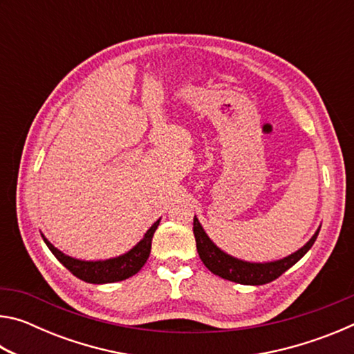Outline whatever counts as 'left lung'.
<instances>
[{
	"mask_svg": "<svg viewBox=\"0 0 354 354\" xmlns=\"http://www.w3.org/2000/svg\"><path fill=\"white\" fill-rule=\"evenodd\" d=\"M319 231L320 227L301 248L297 250L295 253L283 257V259L272 262H248L237 259V257L225 253L223 250H220L217 245L209 239L206 231L203 230L196 215L194 217V234L196 241V250H198L200 259L203 261V263H205L214 274H217V277L232 281V283L247 286H262L279 278L281 274L286 270H289L292 266H295V263L308 253L310 247L314 245L317 236H319Z\"/></svg>",
	"mask_w": 354,
	"mask_h": 354,
	"instance_id": "8db88e82",
	"label": "left lung"
}]
</instances>
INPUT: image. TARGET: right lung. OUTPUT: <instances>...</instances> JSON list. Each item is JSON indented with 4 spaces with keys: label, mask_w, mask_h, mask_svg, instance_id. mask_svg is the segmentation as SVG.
<instances>
[{
    "label": "right lung",
    "mask_w": 354,
    "mask_h": 354,
    "mask_svg": "<svg viewBox=\"0 0 354 354\" xmlns=\"http://www.w3.org/2000/svg\"><path fill=\"white\" fill-rule=\"evenodd\" d=\"M159 221L160 218L158 221H154L151 227L145 232L142 241L134 245V247L127 251V253L104 261L75 259V257L67 256L62 253L61 250H57L44 234H41V237H44L46 247L51 250V253L57 257V261L61 262L65 268H68L76 278L91 284H107L117 283V281H123L133 277V274H136L143 266H145L149 253H151V241L154 231L158 230L159 226Z\"/></svg>",
    "instance_id": "1"
}]
</instances>
